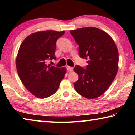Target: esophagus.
<instances>
[{"label": "esophagus", "instance_id": "1", "mask_svg": "<svg viewBox=\"0 0 135 135\" xmlns=\"http://www.w3.org/2000/svg\"><path fill=\"white\" fill-rule=\"evenodd\" d=\"M67 70L68 71H72L73 70V68L71 67H69V66H67Z\"/></svg>", "mask_w": 135, "mask_h": 135}]
</instances>
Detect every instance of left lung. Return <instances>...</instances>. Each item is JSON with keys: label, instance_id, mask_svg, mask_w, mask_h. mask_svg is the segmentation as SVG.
I'll use <instances>...</instances> for the list:
<instances>
[{"label": "left lung", "instance_id": "8db88e82", "mask_svg": "<svg viewBox=\"0 0 135 135\" xmlns=\"http://www.w3.org/2000/svg\"><path fill=\"white\" fill-rule=\"evenodd\" d=\"M79 45L81 58L88 59L84 68L76 65L74 71L79 79L74 83L80 95L88 99L100 97L108 89L118 71V52L115 42L103 30L84 27L71 30Z\"/></svg>", "mask_w": 135, "mask_h": 135}]
</instances>
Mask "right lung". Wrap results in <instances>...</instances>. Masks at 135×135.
<instances>
[{"label":"right lung","mask_w":135,"mask_h":135,"mask_svg":"<svg viewBox=\"0 0 135 135\" xmlns=\"http://www.w3.org/2000/svg\"><path fill=\"white\" fill-rule=\"evenodd\" d=\"M65 31L47 30L31 34L20 46L16 67L20 80L29 92L38 98L54 94L66 73L65 67L46 65L56 59V41Z\"/></svg>","instance_id":"1"}]
</instances>
